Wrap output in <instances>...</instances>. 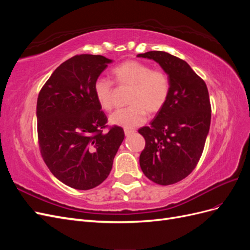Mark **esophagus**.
<instances>
[{"label":"esophagus","instance_id":"obj_1","mask_svg":"<svg viewBox=\"0 0 250 250\" xmlns=\"http://www.w3.org/2000/svg\"><path fill=\"white\" fill-rule=\"evenodd\" d=\"M124 132H125V135H126V137H129V135H131L132 133H134V132H135V130H134V129H127V128H125V129H124Z\"/></svg>","mask_w":250,"mask_h":250}]
</instances>
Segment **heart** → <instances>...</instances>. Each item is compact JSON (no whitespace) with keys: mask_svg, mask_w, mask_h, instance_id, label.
<instances>
[{"mask_svg":"<svg viewBox=\"0 0 250 250\" xmlns=\"http://www.w3.org/2000/svg\"><path fill=\"white\" fill-rule=\"evenodd\" d=\"M117 84L130 87L127 102L130 105L120 108L110 116V122L124 128H133L146 121L147 111H160L171 90L169 75L164 70L153 69L137 60H127L111 70ZM115 85L107 78H98L94 83V93L100 106L105 110L115 107Z\"/></svg>","mask_w":250,"mask_h":250,"instance_id":"1","label":"heart"}]
</instances>
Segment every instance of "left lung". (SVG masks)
<instances>
[{
    "mask_svg": "<svg viewBox=\"0 0 250 250\" xmlns=\"http://www.w3.org/2000/svg\"><path fill=\"white\" fill-rule=\"evenodd\" d=\"M139 57L153 59L169 75L171 90L150 126L140 166L146 177L162 186L176 184L197 166L210 125V102L206 82L185 60L167 52L150 51Z\"/></svg>",
    "mask_w": 250,
    "mask_h": 250,
    "instance_id": "left-lung-1",
    "label": "left lung"
}]
</instances>
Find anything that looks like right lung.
<instances>
[{
    "label": "right lung",
    "instance_id": "1",
    "mask_svg": "<svg viewBox=\"0 0 250 250\" xmlns=\"http://www.w3.org/2000/svg\"><path fill=\"white\" fill-rule=\"evenodd\" d=\"M111 60L81 54L53 72L37 98V137L43 162L64 185L89 190L112 168L124 130L108 126L94 93V83Z\"/></svg>",
    "mask_w": 250,
    "mask_h": 250
}]
</instances>
